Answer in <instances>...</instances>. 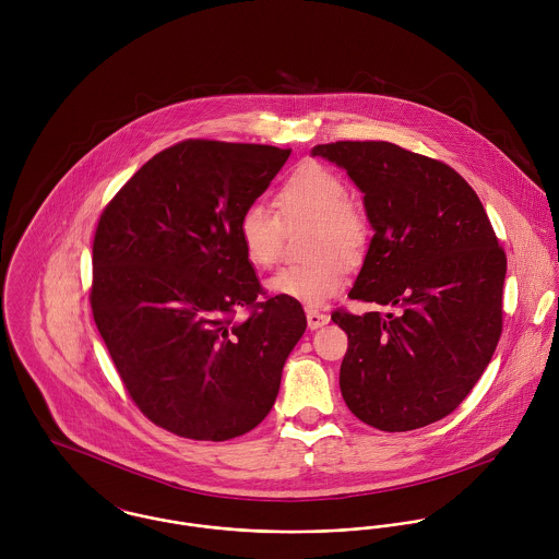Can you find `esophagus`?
I'll list each match as a JSON object with an SVG mask.
<instances>
[{"instance_id": "34e87169", "label": "esophagus", "mask_w": 559, "mask_h": 559, "mask_svg": "<svg viewBox=\"0 0 559 559\" xmlns=\"http://www.w3.org/2000/svg\"><path fill=\"white\" fill-rule=\"evenodd\" d=\"M306 317H308V326H310V329H320V326H324V324L331 320L329 319V314L319 312V310H308Z\"/></svg>"}]
</instances>
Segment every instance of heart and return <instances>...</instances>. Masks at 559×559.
<instances>
[{"label": "heart", "instance_id": "b5f03b06", "mask_svg": "<svg viewBox=\"0 0 559 559\" xmlns=\"http://www.w3.org/2000/svg\"><path fill=\"white\" fill-rule=\"evenodd\" d=\"M277 211L264 202H249L239 215L237 235L247 260L271 266L282 247V221L310 219L304 240L306 260L280 269L266 280L273 297L306 306H322L337 295L368 245V219L364 211L346 200L344 180L317 160L295 167L277 191Z\"/></svg>", "mask_w": 559, "mask_h": 559}]
</instances>
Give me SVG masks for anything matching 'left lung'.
I'll use <instances>...</instances> for the list:
<instances>
[{
    "instance_id": "obj_1",
    "label": "left lung",
    "mask_w": 559,
    "mask_h": 559,
    "mask_svg": "<svg viewBox=\"0 0 559 559\" xmlns=\"http://www.w3.org/2000/svg\"><path fill=\"white\" fill-rule=\"evenodd\" d=\"M364 193L372 228L350 299L399 314L333 312L348 350L340 390L355 417L404 432L450 415L501 335L506 253L467 180L390 142L312 148Z\"/></svg>"
}]
</instances>
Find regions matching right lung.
<instances>
[{
	"instance_id": "right-lung-1",
	"label": "right lung",
	"mask_w": 559,
	"mask_h": 559,
	"mask_svg": "<svg viewBox=\"0 0 559 559\" xmlns=\"http://www.w3.org/2000/svg\"><path fill=\"white\" fill-rule=\"evenodd\" d=\"M288 157L275 146L187 140L144 163L100 215L94 322L131 399L178 437L228 441L255 428L306 333L299 301H258L237 235L242 209Z\"/></svg>"
}]
</instances>
